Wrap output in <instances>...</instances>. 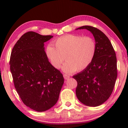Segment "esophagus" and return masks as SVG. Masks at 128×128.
Returning a JSON list of instances; mask_svg holds the SVG:
<instances>
[{"mask_svg":"<svg viewBox=\"0 0 128 128\" xmlns=\"http://www.w3.org/2000/svg\"><path fill=\"white\" fill-rule=\"evenodd\" d=\"M64 78L65 80H67L68 78H70V76L68 74H64Z\"/></svg>","mask_w":128,"mask_h":128,"instance_id":"esophagus-1","label":"esophagus"}]
</instances>
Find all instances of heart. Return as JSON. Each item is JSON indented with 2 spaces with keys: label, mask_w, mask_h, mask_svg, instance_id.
<instances>
[{
  "label": "heart",
  "mask_w": 128,
  "mask_h": 128,
  "mask_svg": "<svg viewBox=\"0 0 128 128\" xmlns=\"http://www.w3.org/2000/svg\"><path fill=\"white\" fill-rule=\"evenodd\" d=\"M55 46L48 45L46 54L52 66L60 69L66 60L63 69L66 73L85 69L92 62L96 51V42L88 36L68 34L56 38Z\"/></svg>",
  "instance_id": "1"
}]
</instances>
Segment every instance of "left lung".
I'll list each match as a JSON object with an SVG mask.
<instances>
[{
	"mask_svg": "<svg viewBox=\"0 0 128 128\" xmlns=\"http://www.w3.org/2000/svg\"><path fill=\"white\" fill-rule=\"evenodd\" d=\"M94 36L96 51L91 64L82 72L73 76L78 83L76 94L86 106H97L109 98L117 78L115 52L108 38L97 28L84 26Z\"/></svg>",
	"mask_w": 128,
	"mask_h": 128,
	"instance_id": "8db88e82",
	"label": "left lung"
}]
</instances>
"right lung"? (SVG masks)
Returning <instances> with one entry per match:
<instances>
[{
  "label": "right lung",
  "instance_id": "obj_1",
  "mask_svg": "<svg viewBox=\"0 0 128 128\" xmlns=\"http://www.w3.org/2000/svg\"><path fill=\"white\" fill-rule=\"evenodd\" d=\"M53 37L29 31L21 36L12 50L10 71L17 93L26 106L46 111L58 100L64 83L63 74L50 64L44 43Z\"/></svg>",
  "mask_w": 128,
  "mask_h": 128
}]
</instances>
